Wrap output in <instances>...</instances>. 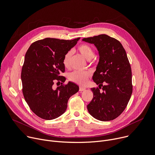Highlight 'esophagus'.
I'll use <instances>...</instances> for the list:
<instances>
[{
    "label": "esophagus",
    "instance_id": "obj_1",
    "mask_svg": "<svg viewBox=\"0 0 155 155\" xmlns=\"http://www.w3.org/2000/svg\"><path fill=\"white\" fill-rule=\"evenodd\" d=\"M85 90H86V88H83V87H80V88H79V91H83Z\"/></svg>",
    "mask_w": 155,
    "mask_h": 155
}]
</instances>
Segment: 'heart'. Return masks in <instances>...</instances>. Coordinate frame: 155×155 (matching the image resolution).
<instances>
[{
	"label": "heart",
	"mask_w": 155,
	"mask_h": 155,
	"mask_svg": "<svg viewBox=\"0 0 155 155\" xmlns=\"http://www.w3.org/2000/svg\"><path fill=\"white\" fill-rule=\"evenodd\" d=\"M79 52L90 61L93 58L94 55V49L91 46L87 44H81L77 48ZM72 56V51H69L65 53L63 58V64L65 67L68 68L70 65V60ZM91 74L87 71H79L76 70L68 75V80L80 85H84L87 83Z\"/></svg>",
	"instance_id": "1"
}]
</instances>
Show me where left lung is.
Returning <instances> with one entry per match:
<instances>
[{
  "mask_svg": "<svg viewBox=\"0 0 155 155\" xmlns=\"http://www.w3.org/2000/svg\"><path fill=\"white\" fill-rule=\"evenodd\" d=\"M94 44L100 60L93 80L99 88H93V97L87 109L95 119L109 121L119 116L132 93V70L126 52L116 39L106 35L83 38ZM102 87L103 92L99 89Z\"/></svg>",
  "mask_w": 155,
  "mask_h": 155,
  "instance_id": "left-lung-1",
  "label": "left lung"
}]
</instances>
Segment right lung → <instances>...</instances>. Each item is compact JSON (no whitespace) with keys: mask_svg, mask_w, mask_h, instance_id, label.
<instances>
[{"mask_svg":"<svg viewBox=\"0 0 155 155\" xmlns=\"http://www.w3.org/2000/svg\"><path fill=\"white\" fill-rule=\"evenodd\" d=\"M80 38L64 40L47 38L34 42L27 50L21 69L22 91L31 110L39 117L52 120L64 114L70 97L79 90L75 83L62 85L65 78L63 58ZM62 85L53 88L54 81Z\"/></svg>","mask_w":155,"mask_h":155,"instance_id":"add662e5","label":"right lung"}]
</instances>
